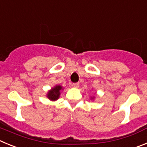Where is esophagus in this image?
Returning a JSON list of instances; mask_svg holds the SVG:
<instances>
[{"label":"esophagus","instance_id":"34e87169","mask_svg":"<svg viewBox=\"0 0 147 147\" xmlns=\"http://www.w3.org/2000/svg\"><path fill=\"white\" fill-rule=\"evenodd\" d=\"M79 85H80V84H79V83H75L72 84V86H73L74 88H78Z\"/></svg>","mask_w":147,"mask_h":147}]
</instances>
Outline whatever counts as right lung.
Here are the masks:
<instances>
[{
  "mask_svg": "<svg viewBox=\"0 0 147 147\" xmlns=\"http://www.w3.org/2000/svg\"><path fill=\"white\" fill-rule=\"evenodd\" d=\"M63 89L61 86L57 85L54 86L53 88H51L48 92H47V96L49 100H52V101H55L57 100L59 98L61 94V90Z\"/></svg>",
  "mask_w": 147,
  "mask_h": 147,
  "instance_id": "1",
  "label": "right lung"
}]
</instances>
